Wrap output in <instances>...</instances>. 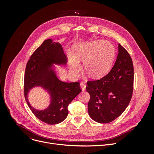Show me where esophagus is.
Here are the masks:
<instances>
[{
	"instance_id": "1",
	"label": "esophagus",
	"mask_w": 154,
	"mask_h": 154,
	"mask_svg": "<svg viewBox=\"0 0 154 154\" xmlns=\"http://www.w3.org/2000/svg\"><path fill=\"white\" fill-rule=\"evenodd\" d=\"M80 87H81L82 90L83 91H85V88H86V85H85V83L81 82V83H80Z\"/></svg>"
}]
</instances>
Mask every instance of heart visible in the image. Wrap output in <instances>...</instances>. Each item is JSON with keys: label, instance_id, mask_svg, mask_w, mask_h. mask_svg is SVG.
Returning a JSON list of instances; mask_svg holds the SVG:
<instances>
[{"label": "heart", "instance_id": "b5f03b06", "mask_svg": "<svg viewBox=\"0 0 154 154\" xmlns=\"http://www.w3.org/2000/svg\"><path fill=\"white\" fill-rule=\"evenodd\" d=\"M67 56L70 70L74 75L81 71L80 60L85 62V70L88 75L97 78L109 70L114 57V49L107 42L100 40L78 44L74 48V54L68 51Z\"/></svg>", "mask_w": 154, "mask_h": 154}]
</instances>
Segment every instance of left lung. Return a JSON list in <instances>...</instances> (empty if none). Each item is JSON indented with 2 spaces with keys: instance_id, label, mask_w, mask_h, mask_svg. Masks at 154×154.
<instances>
[{
  "instance_id": "obj_1",
  "label": "left lung",
  "mask_w": 154,
  "mask_h": 154,
  "mask_svg": "<svg viewBox=\"0 0 154 154\" xmlns=\"http://www.w3.org/2000/svg\"><path fill=\"white\" fill-rule=\"evenodd\" d=\"M134 66L131 57L118 45V54L114 66L106 76L89 81L86 87L90 94L88 112L90 117L100 123L112 122L127 109L132 98Z\"/></svg>"
}]
</instances>
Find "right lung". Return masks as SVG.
Listing matches in <instances>:
<instances>
[{"mask_svg":"<svg viewBox=\"0 0 154 154\" xmlns=\"http://www.w3.org/2000/svg\"><path fill=\"white\" fill-rule=\"evenodd\" d=\"M66 63L62 45L48 39L32 53L26 67L24 96L27 103L37 118L49 125L60 123L67 118L69 104L82 92L78 82H64L58 78L54 64ZM36 86H41L50 95V104L44 110L33 108L28 100L30 90Z\"/></svg>","mask_w":154,"mask_h":154,"instance_id":"1","label":"right lung"}]
</instances>
